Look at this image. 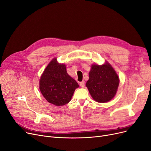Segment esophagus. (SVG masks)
I'll return each instance as SVG.
<instances>
[{"mask_svg":"<svg viewBox=\"0 0 151 151\" xmlns=\"http://www.w3.org/2000/svg\"><path fill=\"white\" fill-rule=\"evenodd\" d=\"M85 81H82V82H80V86L81 87H85Z\"/></svg>","mask_w":151,"mask_h":151,"instance_id":"obj_1","label":"esophagus"}]
</instances>
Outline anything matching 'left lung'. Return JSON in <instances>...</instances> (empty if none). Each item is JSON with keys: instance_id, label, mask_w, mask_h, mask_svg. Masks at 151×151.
I'll use <instances>...</instances> for the list:
<instances>
[{"instance_id": "1", "label": "left lung", "mask_w": 151, "mask_h": 151, "mask_svg": "<svg viewBox=\"0 0 151 151\" xmlns=\"http://www.w3.org/2000/svg\"><path fill=\"white\" fill-rule=\"evenodd\" d=\"M118 85V77L110 64L92 66L86 87L95 101L105 103L111 100L116 93Z\"/></svg>"}]
</instances>
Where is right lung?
<instances>
[{
	"instance_id": "add662e5",
	"label": "right lung",
	"mask_w": 151,
	"mask_h": 151,
	"mask_svg": "<svg viewBox=\"0 0 151 151\" xmlns=\"http://www.w3.org/2000/svg\"><path fill=\"white\" fill-rule=\"evenodd\" d=\"M77 82L67 73L64 64H59L53 59L45 69L40 81V89L46 100L56 106L68 104Z\"/></svg>"
}]
</instances>
